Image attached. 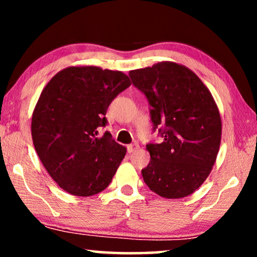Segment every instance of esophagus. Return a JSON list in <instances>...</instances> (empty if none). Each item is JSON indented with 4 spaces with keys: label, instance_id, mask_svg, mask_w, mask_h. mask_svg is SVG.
<instances>
[{
    "label": "esophagus",
    "instance_id": "1",
    "mask_svg": "<svg viewBox=\"0 0 257 257\" xmlns=\"http://www.w3.org/2000/svg\"><path fill=\"white\" fill-rule=\"evenodd\" d=\"M138 149H139L138 144H131V145L127 146V152L128 153H133V152H136V151L138 150Z\"/></svg>",
    "mask_w": 257,
    "mask_h": 257
}]
</instances>
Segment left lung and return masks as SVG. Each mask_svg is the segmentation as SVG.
Listing matches in <instances>:
<instances>
[{"instance_id":"1","label":"left lung","mask_w":257,"mask_h":257,"mask_svg":"<svg viewBox=\"0 0 257 257\" xmlns=\"http://www.w3.org/2000/svg\"><path fill=\"white\" fill-rule=\"evenodd\" d=\"M128 76L149 99L154 130L164 127V142L146 146L151 160L142 171L144 181L163 198L191 195L208 178L220 149L222 122L212 93L191 69L175 62Z\"/></svg>"}]
</instances>
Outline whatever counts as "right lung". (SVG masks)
<instances>
[{"label":"right lung","instance_id":"right-lung-1","mask_svg":"<svg viewBox=\"0 0 257 257\" xmlns=\"http://www.w3.org/2000/svg\"><path fill=\"white\" fill-rule=\"evenodd\" d=\"M131 85L121 71L99 66H69L42 91L31 118L35 150L59 187L76 196L98 194L110 185L126 147L108 132V105Z\"/></svg>","mask_w":257,"mask_h":257}]
</instances>
